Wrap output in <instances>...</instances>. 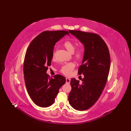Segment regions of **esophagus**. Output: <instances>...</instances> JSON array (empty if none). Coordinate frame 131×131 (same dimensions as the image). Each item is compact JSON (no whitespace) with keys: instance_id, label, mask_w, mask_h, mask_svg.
I'll list each match as a JSON object with an SVG mask.
<instances>
[{"instance_id":"1","label":"esophagus","mask_w":131,"mask_h":131,"mask_svg":"<svg viewBox=\"0 0 131 131\" xmlns=\"http://www.w3.org/2000/svg\"><path fill=\"white\" fill-rule=\"evenodd\" d=\"M66 83H68V84H69L70 82V79L68 78H66Z\"/></svg>"}]
</instances>
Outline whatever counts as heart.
Here are the masks:
<instances>
[{
  "mask_svg": "<svg viewBox=\"0 0 131 131\" xmlns=\"http://www.w3.org/2000/svg\"><path fill=\"white\" fill-rule=\"evenodd\" d=\"M63 45L67 50L69 51L70 53H73L74 54V57L78 60H80L82 59L85 55V51L82 46H79L75 50V43L73 41L67 40L63 43ZM54 52L53 51L52 54L53 58L54 57ZM75 67V64L74 62H69L66 63V64L63 66L61 69V72L66 76H68L72 73L73 70Z\"/></svg>",
  "mask_w": 131,
  "mask_h": 131,
  "instance_id": "heart-1",
  "label": "heart"
}]
</instances>
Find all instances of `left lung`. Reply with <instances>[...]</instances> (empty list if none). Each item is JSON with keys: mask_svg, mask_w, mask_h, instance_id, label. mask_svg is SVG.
Returning a JSON list of instances; mask_svg holds the SVG:
<instances>
[{"mask_svg": "<svg viewBox=\"0 0 131 131\" xmlns=\"http://www.w3.org/2000/svg\"><path fill=\"white\" fill-rule=\"evenodd\" d=\"M84 44L85 55L78 74L84 78L82 84L72 78L69 102L75 109L83 111L93 105L101 96L106 84L110 67V57L105 41L97 34L69 30Z\"/></svg>", "mask_w": 131, "mask_h": 131, "instance_id": "obj_1", "label": "left lung"}]
</instances>
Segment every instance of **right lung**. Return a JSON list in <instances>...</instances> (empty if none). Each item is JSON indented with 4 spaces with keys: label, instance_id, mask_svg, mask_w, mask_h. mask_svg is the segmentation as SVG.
Segmentation results:
<instances>
[{
    "label": "right lung",
    "instance_id": "1",
    "mask_svg": "<svg viewBox=\"0 0 131 131\" xmlns=\"http://www.w3.org/2000/svg\"><path fill=\"white\" fill-rule=\"evenodd\" d=\"M68 31H44L31 41L27 49L23 74L27 92L35 104L41 107L52 105L66 78L57 74L53 78L46 74L51 66L55 43Z\"/></svg>",
    "mask_w": 131,
    "mask_h": 131
}]
</instances>
